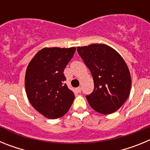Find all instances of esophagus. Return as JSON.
Returning <instances> with one entry per match:
<instances>
[{"label": "esophagus", "mask_w": 150, "mask_h": 150, "mask_svg": "<svg viewBox=\"0 0 150 150\" xmlns=\"http://www.w3.org/2000/svg\"><path fill=\"white\" fill-rule=\"evenodd\" d=\"M76 91H77V92H80V91H81V88H80V87H78V88H76Z\"/></svg>", "instance_id": "34e87169"}]
</instances>
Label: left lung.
Masks as SVG:
<instances>
[{"label":"left lung","instance_id":"left-lung-1","mask_svg":"<svg viewBox=\"0 0 150 150\" xmlns=\"http://www.w3.org/2000/svg\"><path fill=\"white\" fill-rule=\"evenodd\" d=\"M77 52L93 77L95 88L86 95L89 105L102 114L116 112L129 97L132 84L130 71L122 57L102 43L79 46Z\"/></svg>","mask_w":150,"mask_h":150}]
</instances>
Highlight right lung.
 <instances>
[{
	"mask_svg": "<svg viewBox=\"0 0 150 150\" xmlns=\"http://www.w3.org/2000/svg\"><path fill=\"white\" fill-rule=\"evenodd\" d=\"M76 48H43L28 65L25 78L26 94L36 110L55 120L69 110L75 96L64 81V70Z\"/></svg>",
	"mask_w": 150,
	"mask_h": 150,
	"instance_id": "1",
	"label": "right lung"
}]
</instances>
